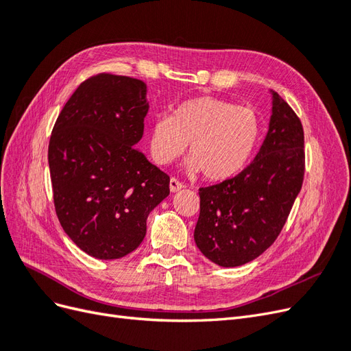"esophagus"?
<instances>
[{
	"instance_id": "obj_1",
	"label": "esophagus",
	"mask_w": 351,
	"mask_h": 351,
	"mask_svg": "<svg viewBox=\"0 0 351 351\" xmlns=\"http://www.w3.org/2000/svg\"><path fill=\"white\" fill-rule=\"evenodd\" d=\"M182 189H184V184L182 182H178V180L174 177L169 178V190H171L173 193L178 192V190H182Z\"/></svg>"
}]
</instances>
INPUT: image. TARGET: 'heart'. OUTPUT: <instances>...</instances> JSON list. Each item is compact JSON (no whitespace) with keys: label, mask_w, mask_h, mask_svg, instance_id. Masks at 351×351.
I'll return each mask as SVG.
<instances>
[{"label":"heart","mask_w":351,"mask_h":351,"mask_svg":"<svg viewBox=\"0 0 351 351\" xmlns=\"http://www.w3.org/2000/svg\"><path fill=\"white\" fill-rule=\"evenodd\" d=\"M262 132L258 112L231 101L199 97L184 101L173 115H156L149 129L154 161L167 165L190 143L189 171L226 180L247 164Z\"/></svg>","instance_id":"obj_1"}]
</instances>
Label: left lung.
Instances as JSON below:
<instances>
[{"mask_svg": "<svg viewBox=\"0 0 351 351\" xmlns=\"http://www.w3.org/2000/svg\"><path fill=\"white\" fill-rule=\"evenodd\" d=\"M271 93L269 129L256 158L236 177L199 189L196 246L224 268L256 259L277 240L303 184L302 121Z\"/></svg>", "mask_w": 351, "mask_h": 351, "instance_id": "1", "label": "left lung"}]
</instances>
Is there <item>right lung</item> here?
I'll return each instance as SVG.
<instances>
[{
    "mask_svg": "<svg viewBox=\"0 0 351 351\" xmlns=\"http://www.w3.org/2000/svg\"><path fill=\"white\" fill-rule=\"evenodd\" d=\"M147 110L142 80L101 73L74 90L52 129L57 217L73 243L97 259L139 247L147 215L169 195V177L134 147Z\"/></svg>",
    "mask_w": 351,
    "mask_h": 351,
    "instance_id": "1",
    "label": "right lung"
}]
</instances>
